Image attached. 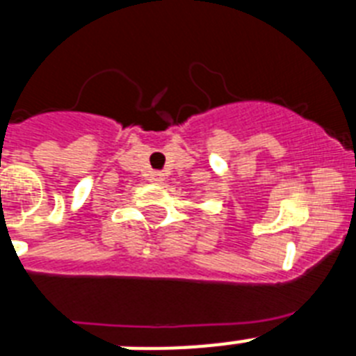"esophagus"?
<instances>
[{
    "label": "esophagus",
    "instance_id": "1",
    "mask_svg": "<svg viewBox=\"0 0 356 356\" xmlns=\"http://www.w3.org/2000/svg\"><path fill=\"white\" fill-rule=\"evenodd\" d=\"M164 173H161V172H152L149 173V183H153V184H161V183H164Z\"/></svg>",
    "mask_w": 356,
    "mask_h": 356
}]
</instances>
